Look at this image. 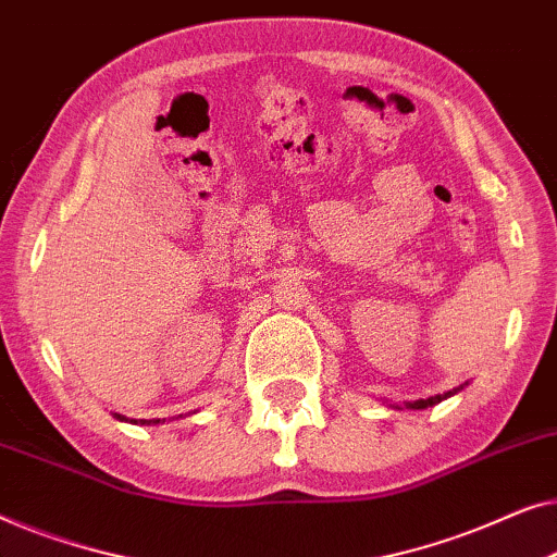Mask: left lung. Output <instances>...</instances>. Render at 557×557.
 Instances as JSON below:
<instances>
[{
  "instance_id": "1",
  "label": "left lung",
  "mask_w": 557,
  "mask_h": 557,
  "mask_svg": "<svg viewBox=\"0 0 557 557\" xmlns=\"http://www.w3.org/2000/svg\"><path fill=\"white\" fill-rule=\"evenodd\" d=\"M451 394H457V388L449 391V394H438V396H432V398H421V401H413V404H406L409 409H429V406H436L438 401H444V398H449Z\"/></svg>"
}]
</instances>
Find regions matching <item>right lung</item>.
<instances>
[{
  "label": "right lung",
  "instance_id": "obj_1",
  "mask_svg": "<svg viewBox=\"0 0 557 557\" xmlns=\"http://www.w3.org/2000/svg\"><path fill=\"white\" fill-rule=\"evenodd\" d=\"M115 419L125 421V417H121V413H115ZM133 424H146V426H151V424H161V419H140V421H133Z\"/></svg>",
  "mask_w": 557,
  "mask_h": 557
}]
</instances>
